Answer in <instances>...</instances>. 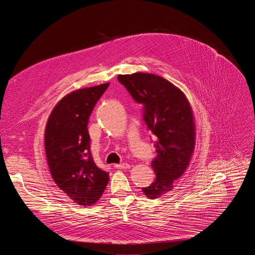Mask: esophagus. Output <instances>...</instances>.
Returning a JSON list of instances; mask_svg holds the SVG:
<instances>
[{
    "label": "esophagus",
    "instance_id": "esophagus-1",
    "mask_svg": "<svg viewBox=\"0 0 255 255\" xmlns=\"http://www.w3.org/2000/svg\"><path fill=\"white\" fill-rule=\"evenodd\" d=\"M115 168H120V169H127L130 168V165L128 163H121V164H114Z\"/></svg>",
    "mask_w": 255,
    "mask_h": 255
}]
</instances>
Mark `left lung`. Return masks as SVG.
Returning <instances> with one entry per match:
<instances>
[{
    "label": "left lung",
    "mask_w": 255,
    "mask_h": 255,
    "mask_svg": "<svg viewBox=\"0 0 255 255\" xmlns=\"http://www.w3.org/2000/svg\"><path fill=\"white\" fill-rule=\"evenodd\" d=\"M118 81L143 105V120L156 137L157 155L151 162L155 179L142 191L157 199L173 189L191 161L196 143L192 107L183 92L159 76L135 72L119 75Z\"/></svg>",
    "instance_id": "8db88e82"
}]
</instances>
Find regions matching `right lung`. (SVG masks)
I'll list each match as a JSON object with an SVG mask.
<instances>
[{
  "label": "right lung",
  "instance_id": "right-lung-1",
  "mask_svg": "<svg viewBox=\"0 0 255 255\" xmlns=\"http://www.w3.org/2000/svg\"><path fill=\"white\" fill-rule=\"evenodd\" d=\"M109 85L77 90L63 97L45 127V153L51 176L81 206L97 203L109 181V172L99 168L92 157L88 132L93 109Z\"/></svg>",
  "mask_w": 255,
  "mask_h": 255
}]
</instances>
